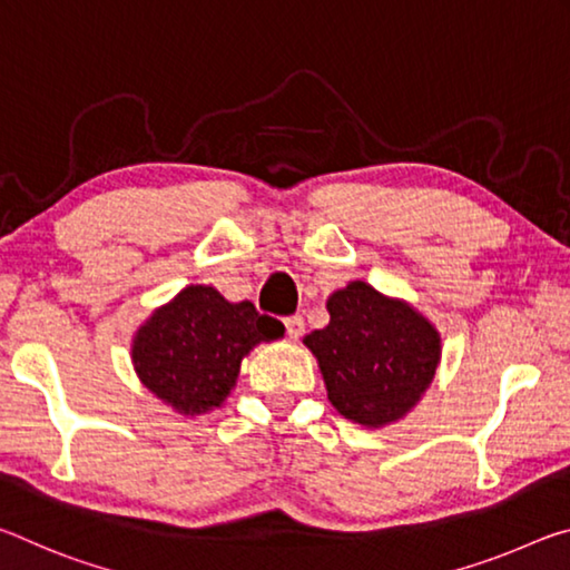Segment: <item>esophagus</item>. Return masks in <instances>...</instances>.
<instances>
[{"label": "esophagus", "instance_id": "34e87169", "mask_svg": "<svg viewBox=\"0 0 570 570\" xmlns=\"http://www.w3.org/2000/svg\"><path fill=\"white\" fill-rule=\"evenodd\" d=\"M285 331H287V338L297 341L305 331V321L301 318V315H291V318H285Z\"/></svg>", "mask_w": 570, "mask_h": 570}]
</instances>
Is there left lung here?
I'll use <instances>...</instances> for the list:
<instances>
[{
    "instance_id": "obj_1",
    "label": "left lung",
    "mask_w": 570,
    "mask_h": 570,
    "mask_svg": "<svg viewBox=\"0 0 570 570\" xmlns=\"http://www.w3.org/2000/svg\"><path fill=\"white\" fill-rule=\"evenodd\" d=\"M331 321L303 343L318 361L335 412L379 429L404 419L432 386L442 335L412 303L351 279L328 301Z\"/></svg>"
}]
</instances>
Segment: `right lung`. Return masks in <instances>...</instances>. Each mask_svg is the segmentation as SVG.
<instances>
[{
  "mask_svg": "<svg viewBox=\"0 0 570 570\" xmlns=\"http://www.w3.org/2000/svg\"><path fill=\"white\" fill-rule=\"evenodd\" d=\"M283 333V323L259 315L249 301L229 303L212 285H186L138 325L130 361L158 401L199 416L227 401L249 351Z\"/></svg>",
  "mask_w": 570,
  "mask_h": 570,
  "instance_id": "right-lung-1",
  "label": "right lung"
}]
</instances>
